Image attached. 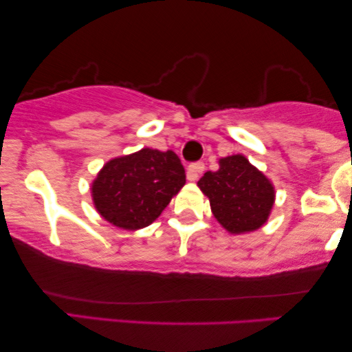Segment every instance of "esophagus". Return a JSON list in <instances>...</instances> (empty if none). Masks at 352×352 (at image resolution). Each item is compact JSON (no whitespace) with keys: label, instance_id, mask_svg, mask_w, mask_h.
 I'll return each mask as SVG.
<instances>
[{"label":"esophagus","instance_id":"esophagus-1","mask_svg":"<svg viewBox=\"0 0 352 352\" xmlns=\"http://www.w3.org/2000/svg\"><path fill=\"white\" fill-rule=\"evenodd\" d=\"M205 170V163L204 162H197V163H192V165L187 168V179L189 181H197L199 179V176L204 173Z\"/></svg>","mask_w":352,"mask_h":352}]
</instances>
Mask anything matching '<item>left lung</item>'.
I'll use <instances>...</instances> for the list:
<instances>
[{"label": "left lung", "instance_id": "8db88e82", "mask_svg": "<svg viewBox=\"0 0 352 352\" xmlns=\"http://www.w3.org/2000/svg\"><path fill=\"white\" fill-rule=\"evenodd\" d=\"M210 199L211 211L230 234L256 230L274 205L271 181L243 155L219 160L218 171H206L197 182Z\"/></svg>", "mask_w": 352, "mask_h": 352}]
</instances>
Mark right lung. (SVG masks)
<instances>
[{"mask_svg": "<svg viewBox=\"0 0 352 352\" xmlns=\"http://www.w3.org/2000/svg\"><path fill=\"white\" fill-rule=\"evenodd\" d=\"M184 184V166L175 152L142 148L105 163L91 192L105 221L134 230L152 224Z\"/></svg>", "mask_w": 352, "mask_h": 352, "instance_id": "obj_1", "label": "right lung"}]
</instances>
